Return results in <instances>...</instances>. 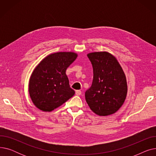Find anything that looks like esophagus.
I'll list each match as a JSON object with an SVG mask.
<instances>
[{
  "mask_svg": "<svg viewBox=\"0 0 156 156\" xmlns=\"http://www.w3.org/2000/svg\"><path fill=\"white\" fill-rule=\"evenodd\" d=\"M81 94V90H76V95H80Z\"/></svg>",
  "mask_w": 156,
  "mask_h": 156,
  "instance_id": "esophagus-1",
  "label": "esophagus"
}]
</instances>
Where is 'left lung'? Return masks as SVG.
Wrapping results in <instances>:
<instances>
[{
  "mask_svg": "<svg viewBox=\"0 0 156 156\" xmlns=\"http://www.w3.org/2000/svg\"><path fill=\"white\" fill-rule=\"evenodd\" d=\"M94 72L92 86L85 92L90 109L99 116L115 113L123 104L127 94L126 76L116 58L107 52L87 54Z\"/></svg>",
  "mask_w": 156,
  "mask_h": 156,
  "instance_id": "1",
  "label": "left lung"
}]
</instances>
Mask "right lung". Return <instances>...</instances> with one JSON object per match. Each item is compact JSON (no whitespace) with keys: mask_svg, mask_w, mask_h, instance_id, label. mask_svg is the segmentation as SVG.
I'll use <instances>...</instances> for the list:
<instances>
[{"mask_svg":"<svg viewBox=\"0 0 156 156\" xmlns=\"http://www.w3.org/2000/svg\"><path fill=\"white\" fill-rule=\"evenodd\" d=\"M77 56L71 52H56L45 57L37 66L30 79L28 90L38 109L51 112L75 95L66 71Z\"/></svg>","mask_w":156,"mask_h":156,"instance_id":"add662e5","label":"right lung"}]
</instances>
